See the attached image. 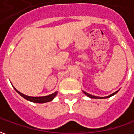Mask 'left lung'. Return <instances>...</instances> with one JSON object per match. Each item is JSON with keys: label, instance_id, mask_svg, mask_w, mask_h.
<instances>
[{"label": "left lung", "instance_id": "obj_1", "mask_svg": "<svg viewBox=\"0 0 134 134\" xmlns=\"http://www.w3.org/2000/svg\"><path fill=\"white\" fill-rule=\"evenodd\" d=\"M118 90H117V91H115V93H112V94H110V95H109V96H105V97H99V96H93V95H90V94H89V93H86V92H85V91H83L82 90V92L84 93V94L85 95V96H87V97H89L90 98H94V99H105V98H110V97H111V96H114L115 94H116V93H118Z\"/></svg>", "mask_w": 134, "mask_h": 134}]
</instances>
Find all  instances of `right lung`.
<instances>
[{
	"label": "right lung",
	"mask_w": 134,
	"mask_h": 134,
	"mask_svg": "<svg viewBox=\"0 0 134 134\" xmlns=\"http://www.w3.org/2000/svg\"><path fill=\"white\" fill-rule=\"evenodd\" d=\"M13 88L15 89L17 93H19V95L21 96H22L24 98H25L26 100H27L29 101H31V102H33V103H47V102H50L54 100V98H55L57 94V91H56L52 94L51 95H49V96H40V97H32V96H26V95H24L21 92H19V90H16L15 87H13Z\"/></svg>",
	"instance_id": "obj_1"
}]
</instances>
